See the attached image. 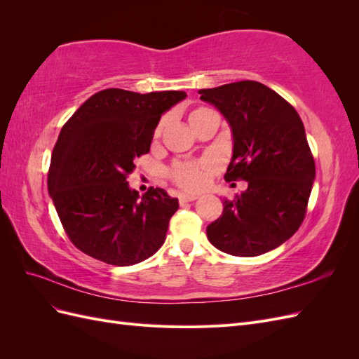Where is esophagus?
Instances as JSON below:
<instances>
[{
	"instance_id": "1",
	"label": "esophagus",
	"mask_w": 359,
	"mask_h": 359,
	"mask_svg": "<svg viewBox=\"0 0 359 359\" xmlns=\"http://www.w3.org/2000/svg\"><path fill=\"white\" fill-rule=\"evenodd\" d=\"M199 196L198 194H187V193H182L180 194V202H191V201H196Z\"/></svg>"
}]
</instances>
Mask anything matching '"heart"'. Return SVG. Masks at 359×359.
<instances>
[{
	"label": "heart",
	"instance_id": "heart-1",
	"mask_svg": "<svg viewBox=\"0 0 359 359\" xmlns=\"http://www.w3.org/2000/svg\"><path fill=\"white\" fill-rule=\"evenodd\" d=\"M205 112H208V109H205V107H199V109L193 111L190 114V121L193 118H196L198 115ZM161 127L163 124L157 127V132H156L157 136L161 132ZM210 172H211V165L206 161L177 163V165L170 169V178L184 190H199L205 186Z\"/></svg>",
	"mask_w": 359,
	"mask_h": 359
}]
</instances>
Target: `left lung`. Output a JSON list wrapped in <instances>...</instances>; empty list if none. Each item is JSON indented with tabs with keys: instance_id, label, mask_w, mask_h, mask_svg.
Returning a JSON list of instances; mask_svg holds the SVG:
<instances>
[{
	"instance_id": "obj_1",
	"label": "left lung",
	"mask_w": 359,
	"mask_h": 359,
	"mask_svg": "<svg viewBox=\"0 0 359 359\" xmlns=\"http://www.w3.org/2000/svg\"><path fill=\"white\" fill-rule=\"evenodd\" d=\"M229 123L233 137L226 181L247 190L223 199L222 215L208 224L210 243L222 252L253 257L277 248L298 231L316 168L298 112L256 81L199 90Z\"/></svg>"
}]
</instances>
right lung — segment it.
Returning <instances> with one entry per match:
<instances>
[{"mask_svg":"<svg viewBox=\"0 0 359 359\" xmlns=\"http://www.w3.org/2000/svg\"><path fill=\"white\" fill-rule=\"evenodd\" d=\"M184 91L95 93L61 128L52 151L48 191L70 241L102 262L128 266L166 240L178 199L158 187L130 189L135 158L149 153L161 115Z\"/></svg>","mask_w":359,"mask_h":359,"instance_id":"add662e5","label":"right lung"}]
</instances>
